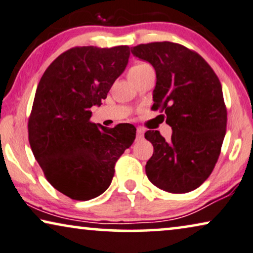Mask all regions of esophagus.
I'll list each match as a JSON object with an SVG mask.
<instances>
[{
	"label": "esophagus",
	"mask_w": 253,
	"mask_h": 253,
	"mask_svg": "<svg viewBox=\"0 0 253 253\" xmlns=\"http://www.w3.org/2000/svg\"><path fill=\"white\" fill-rule=\"evenodd\" d=\"M143 134H144L143 128L137 127V129H136V138H137V140H141V138H143Z\"/></svg>",
	"instance_id": "1"
}]
</instances>
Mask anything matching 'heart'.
<instances>
[{"label":"heart","instance_id":"obj_1","mask_svg":"<svg viewBox=\"0 0 253 253\" xmlns=\"http://www.w3.org/2000/svg\"><path fill=\"white\" fill-rule=\"evenodd\" d=\"M148 69H152V67L149 65L148 63L145 62H136L135 64H133V65L130 66L129 71H128V74H129V77H134L136 76V74L143 72L144 70H148Z\"/></svg>","mask_w":253,"mask_h":253}]
</instances>
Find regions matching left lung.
<instances>
[{
    "label": "left lung",
    "mask_w": 253,
    "mask_h": 253,
    "mask_svg": "<svg viewBox=\"0 0 253 253\" xmlns=\"http://www.w3.org/2000/svg\"><path fill=\"white\" fill-rule=\"evenodd\" d=\"M131 54L154 66L152 109L165 112L173 130L169 141L158 130L145 131L154 145L145 173L159 189L189 193L210 176L221 151L227 126L221 84L206 60L182 44L151 42Z\"/></svg>",
    "instance_id": "left-lung-1"
}]
</instances>
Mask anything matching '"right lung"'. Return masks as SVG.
Here are the masks:
<instances>
[{
    "label": "right lung",
    "mask_w": 253,
    "mask_h": 253,
    "mask_svg": "<svg viewBox=\"0 0 253 253\" xmlns=\"http://www.w3.org/2000/svg\"><path fill=\"white\" fill-rule=\"evenodd\" d=\"M129 47H74L44 71L28 118V141L45 179L76 201L104 193L115 165L135 140L136 128H106L90 122V108L124 72Z\"/></svg>",
    "instance_id": "obj_1"
}]
</instances>
